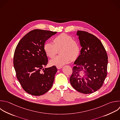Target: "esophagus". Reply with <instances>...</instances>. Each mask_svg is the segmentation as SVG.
<instances>
[{
    "mask_svg": "<svg viewBox=\"0 0 120 120\" xmlns=\"http://www.w3.org/2000/svg\"><path fill=\"white\" fill-rule=\"evenodd\" d=\"M56 67H57V69H60L61 68L63 67V66H56Z\"/></svg>",
    "mask_w": 120,
    "mask_h": 120,
    "instance_id": "34e87169",
    "label": "esophagus"
}]
</instances>
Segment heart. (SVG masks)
Segmentation results:
<instances>
[{
    "label": "heart",
    "mask_w": 120,
    "mask_h": 120,
    "mask_svg": "<svg viewBox=\"0 0 120 120\" xmlns=\"http://www.w3.org/2000/svg\"><path fill=\"white\" fill-rule=\"evenodd\" d=\"M53 41L54 44L50 41L45 42L43 47L46 55L50 58H54L58 49L61 48L60 50V55L51 60L52 65L62 66L78 57L80 52V46L71 36L61 33L55 37Z\"/></svg>",
    "instance_id": "b5f03b06"
}]
</instances>
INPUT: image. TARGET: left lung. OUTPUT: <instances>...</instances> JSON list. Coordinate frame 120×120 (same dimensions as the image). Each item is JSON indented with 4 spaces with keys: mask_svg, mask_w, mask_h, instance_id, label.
<instances>
[{
    "mask_svg": "<svg viewBox=\"0 0 120 120\" xmlns=\"http://www.w3.org/2000/svg\"><path fill=\"white\" fill-rule=\"evenodd\" d=\"M77 35L82 48L74 63L70 82L77 91L90 94L99 89L103 84L107 75L108 57L103 44L96 36L82 30H78ZM84 70L86 78L79 75Z\"/></svg>",
    "mask_w": 120,
    "mask_h": 120,
    "instance_id": "8db88e82",
    "label": "left lung"
}]
</instances>
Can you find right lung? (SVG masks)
Instances as JSON below:
<instances>
[{"mask_svg": "<svg viewBox=\"0 0 120 120\" xmlns=\"http://www.w3.org/2000/svg\"><path fill=\"white\" fill-rule=\"evenodd\" d=\"M56 33L34 30L20 40L15 48L14 66L16 77L23 89L30 94L43 95L52 86L57 69L55 66L43 68L48 61L43 47L45 42Z\"/></svg>", "mask_w": 120, "mask_h": 120, "instance_id": "right-lung-1", "label": "right lung"}]
</instances>
